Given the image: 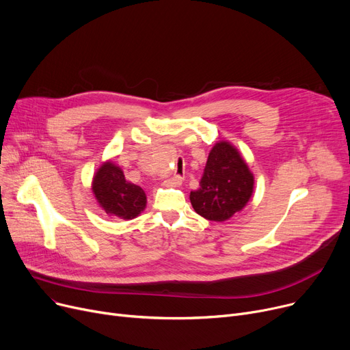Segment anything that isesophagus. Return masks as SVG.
Segmentation results:
<instances>
[{"label":"esophagus","instance_id":"34e87169","mask_svg":"<svg viewBox=\"0 0 350 350\" xmlns=\"http://www.w3.org/2000/svg\"><path fill=\"white\" fill-rule=\"evenodd\" d=\"M167 183H168V187H180V185H182V176L175 175V176L170 178L167 180Z\"/></svg>","mask_w":350,"mask_h":350}]
</instances>
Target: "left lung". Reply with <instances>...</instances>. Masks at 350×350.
<instances>
[{"label":"left lung","instance_id":"8db88e82","mask_svg":"<svg viewBox=\"0 0 350 350\" xmlns=\"http://www.w3.org/2000/svg\"><path fill=\"white\" fill-rule=\"evenodd\" d=\"M254 175L239 150L229 141H217L209 152L200 188L191 192L192 208L212 221L229 220L249 203Z\"/></svg>","mask_w":350,"mask_h":350}]
</instances>
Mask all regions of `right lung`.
Returning <instances> with one entry per match:
<instances>
[{"label":"right lung","instance_id":"obj_1","mask_svg":"<svg viewBox=\"0 0 350 350\" xmlns=\"http://www.w3.org/2000/svg\"><path fill=\"white\" fill-rule=\"evenodd\" d=\"M92 192L98 206L109 216L131 220L147 206V196L141 187L126 179L113 159L103 162L94 172Z\"/></svg>","mask_w":350,"mask_h":350}]
</instances>
